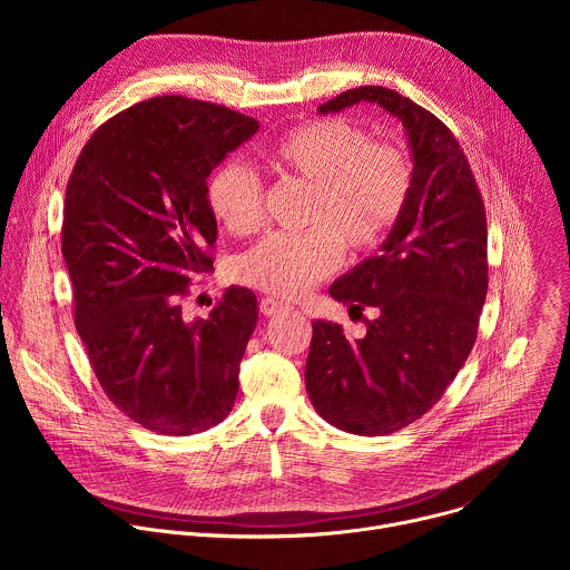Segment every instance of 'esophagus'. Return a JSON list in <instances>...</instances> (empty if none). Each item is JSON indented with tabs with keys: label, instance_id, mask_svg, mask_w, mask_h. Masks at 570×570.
I'll return each instance as SVG.
<instances>
[{
	"label": "esophagus",
	"instance_id": "1",
	"mask_svg": "<svg viewBox=\"0 0 570 570\" xmlns=\"http://www.w3.org/2000/svg\"><path fill=\"white\" fill-rule=\"evenodd\" d=\"M286 308V304L284 302H277V299H273V297H264L262 302H259V311L264 313V315H275V313H279V311H284Z\"/></svg>",
	"mask_w": 570,
	"mask_h": 570
}]
</instances>
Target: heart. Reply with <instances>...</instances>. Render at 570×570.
Returning a JSON list of instances; mask_svg holds the SVG:
<instances>
[{"label":"heart","mask_w":570,"mask_h":570,"mask_svg":"<svg viewBox=\"0 0 570 570\" xmlns=\"http://www.w3.org/2000/svg\"><path fill=\"white\" fill-rule=\"evenodd\" d=\"M266 165L311 185L306 227L299 236L273 234L238 264V279L279 299L304 295L332 275L343 257L372 253L399 223L411 196L413 167L399 146L372 144L345 119H313L279 137ZM262 185L243 165L220 167L207 189L209 209L232 234L262 225Z\"/></svg>","instance_id":"obj_1"}]
</instances>
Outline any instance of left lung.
I'll return each mask as SVG.
<instances>
[{"instance_id":"left-lung-1","label":"left lung","mask_w":570,"mask_h":570,"mask_svg":"<svg viewBox=\"0 0 570 570\" xmlns=\"http://www.w3.org/2000/svg\"><path fill=\"white\" fill-rule=\"evenodd\" d=\"M356 104H374L403 126L413 185L379 255L330 286L336 302L372 306L376 317L356 341L341 324L315 320L304 381L332 426L387 435L433 409L473 347L487 297V218L466 157L438 117L383 86L347 90L317 112Z\"/></svg>"}]
</instances>
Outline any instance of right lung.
Segmentation results:
<instances>
[{"instance_id": "add662e5", "label": "right lung", "mask_w": 570, "mask_h": 570, "mask_svg": "<svg viewBox=\"0 0 570 570\" xmlns=\"http://www.w3.org/2000/svg\"><path fill=\"white\" fill-rule=\"evenodd\" d=\"M259 121L185 97H155L106 121L80 150L62 212L76 330L121 413L161 435L223 422L257 327V297L229 286L205 317L180 299L212 268L209 174Z\"/></svg>"}]
</instances>
